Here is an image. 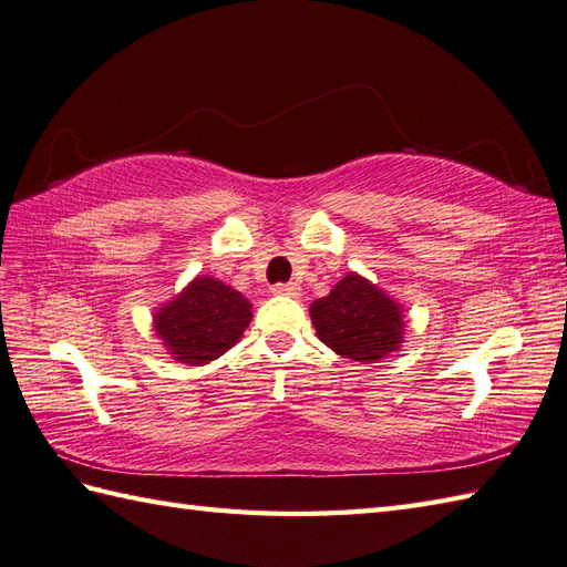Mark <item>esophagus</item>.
<instances>
[{"mask_svg": "<svg viewBox=\"0 0 567 567\" xmlns=\"http://www.w3.org/2000/svg\"><path fill=\"white\" fill-rule=\"evenodd\" d=\"M272 295L297 299V297H302V287L295 285V282H290V285H275V287H272Z\"/></svg>", "mask_w": 567, "mask_h": 567, "instance_id": "1", "label": "esophagus"}]
</instances>
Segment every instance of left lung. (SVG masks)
Masks as SVG:
<instances>
[{"label": "left lung", "instance_id": "8db88e82", "mask_svg": "<svg viewBox=\"0 0 567 567\" xmlns=\"http://www.w3.org/2000/svg\"><path fill=\"white\" fill-rule=\"evenodd\" d=\"M319 341L333 353L378 363L404 343V307L358 272H348L333 290L309 307Z\"/></svg>", "mask_w": 567, "mask_h": 567}]
</instances>
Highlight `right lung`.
Wrapping results in <instances>:
<instances>
[{"label":"right lung","mask_w":567,"mask_h":567,"mask_svg":"<svg viewBox=\"0 0 567 567\" xmlns=\"http://www.w3.org/2000/svg\"><path fill=\"white\" fill-rule=\"evenodd\" d=\"M250 302L216 277L197 275L183 292L153 311V331L177 363L207 365L240 341Z\"/></svg>","instance_id":"right-lung-1"}]
</instances>
